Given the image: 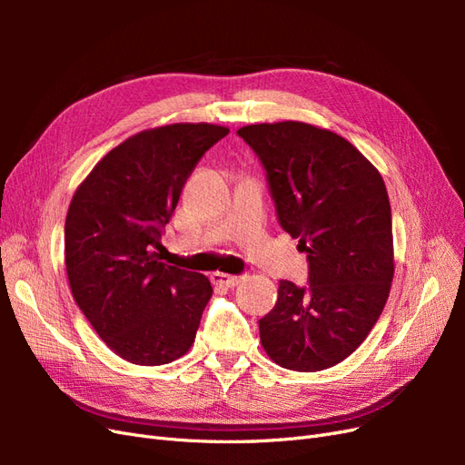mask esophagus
I'll list each match as a JSON object with an SVG mask.
<instances>
[{"mask_svg":"<svg viewBox=\"0 0 465 465\" xmlns=\"http://www.w3.org/2000/svg\"><path fill=\"white\" fill-rule=\"evenodd\" d=\"M242 277L238 275H229V273H221V272H215L213 275H211V281H213L215 285H223V287H234L241 283Z\"/></svg>","mask_w":465,"mask_h":465,"instance_id":"34e87169","label":"esophagus"}]
</instances>
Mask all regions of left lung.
Segmentation results:
<instances>
[{"label": "left lung", "mask_w": 465, "mask_h": 465, "mask_svg": "<svg viewBox=\"0 0 465 465\" xmlns=\"http://www.w3.org/2000/svg\"><path fill=\"white\" fill-rule=\"evenodd\" d=\"M281 229L306 252L308 285L281 281L260 320L265 353L299 372L330 369L367 340L393 277L384 180L347 139L304 122L244 125Z\"/></svg>", "instance_id": "1"}]
</instances>
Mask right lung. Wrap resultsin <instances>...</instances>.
<instances>
[{
    "mask_svg": "<svg viewBox=\"0 0 465 465\" xmlns=\"http://www.w3.org/2000/svg\"><path fill=\"white\" fill-rule=\"evenodd\" d=\"M229 128L173 124L139 132L96 163L65 217L72 294L98 337L143 367L192 347L213 289L161 262V238L188 176Z\"/></svg>",
    "mask_w": 465,
    "mask_h": 465,
    "instance_id": "add662e5",
    "label": "right lung"
}]
</instances>
